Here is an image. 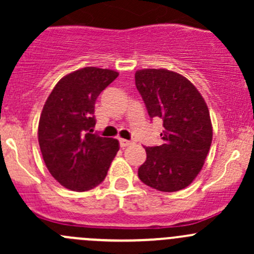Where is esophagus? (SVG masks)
<instances>
[{
	"label": "esophagus",
	"mask_w": 254,
	"mask_h": 254,
	"mask_svg": "<svg viewBox=\"0 0 254 254\" xmlns=\"http://www.w3.org/2000/svg\"><path fill=\"white\" fill-rule=\"evenodd\" d=\"M132 141H127V140H124V139H120V147H123V148H125V147H127V146H130V145H132Z\"/></svg>",
	"instance_id": "34e87169"
}]
</instances>
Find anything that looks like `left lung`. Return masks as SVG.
<instances>
[{
	"instance_id": "8db88e82",
	"label": "left lung",
	"mask_w": 254,
	"mask_h": 254,
	"mask_svg": "<svg viewBox=\"0 0 254 254\" xmlns=\"http://www.w3.org/2000/svg\"><path fill=\"white\" fill-rule=\"evenodd\" d=\"M135 84L148 115L161 118L165 127L162 145L145 148L139 178L160 191L184 189L199 175L211 146L205 101L189 79L166 68L137 70Z\"/></svg>"
}]
</instances>
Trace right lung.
Listing matches in <instances>:
<instances>
[{
  "label": "right lung",
  "instance_id": "add662e5",
  "mask_svg": "<svg viewBox=\"0 0 254 254\" xmlns=\"http://www.w3.org/2000/svg\"><path fill=\"white\" fill-rule=\"evenodd\" d=\"M119 73L83 67L64 76L44 104L38 141L50 175L75 191L93 189L106 178L119 141L94 134V104Z\"/></svg>",
  "mask_w": 254,
  "mask_h": 254
}]
</instances>
